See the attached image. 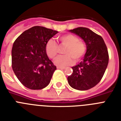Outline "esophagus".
I'll use <instances>...</instances> for the list:
<instances>
[{
	"label": "esophagus",
	"mask_w": 121,
	"mask_h": 121,
	"mask_svg": "<svg viewBox=\"0 0 121 121\" xmlns=\"http://www.w3.org/2000/svg\"><path fill=\"white\" fill-rule=\"evenodd\" d=\"M57 69H65V67H57Z\"/></svg>",
	"instance_id": "1"
}]
</instances>
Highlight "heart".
I'll return each instance as SVG.
<instances>
[{"label": "heart", "mask_w": 121, "mask_h": 121, "mask_svg": "<svg viewBox=\"0 0 121 121\" xmlns=\"http://www.w3.org/2000/svg\"><path fill=\"white\" fill-rule=\"evenodd\" d=\"M62 43L67 46L64 56H59L54 59V64L57 67H65L72 65L74 62L78 61L84 56L86 52V45L84 43L80 41L76 36L67 34L60 37ZM46 51L50 58H54L58 52V46L53 39L47 42Z\"/></svg>", "instance_id": "b5f03b06"}]
</instances>
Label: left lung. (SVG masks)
<instances>
[{
	"mask_svg": "<svg viewBox=\"0 0 121 121\" xmlns=\"http://www.w3.org/2000/svg\"><path fill=\"white\" fill-rule=\"evenodd\" d=\"M69 31L82 39L86 51L82 61L72 67L68 83L74 89L87 90L96 85L105 72L109 62L107 47L102 37L87 28L78 27Z\"/></svg>",
	"mask_w": 121,
	"mask_h": 121,
	"instance_id": "obj_1",
	"label": "left lung"
}]
</instances>
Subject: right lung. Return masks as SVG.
I'll return each instance as SVG.
<instances>
[{"instance_id": "add662e5", "label": "right lung", "mask_w": 121, "mask_h": 121, "mask_svg": "<svg viewBox=\"0 0 121 121\" xmlns=\"http://www.w3.org/2000/svg\"><path fill=\"white\" fill-rule=\"evenodd\" d=\"M57 33L35 26L25 31L14 42L12 69L19 81L28 88L41 90L51 82L56 67L47 55L46 45Z\"/></svg>"}]
</instances>
